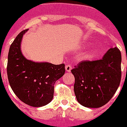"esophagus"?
I'll return each instance as SVG.
<instances>
[{"mask_svg":"<svg viewBox=\"0 0 127 127\" xmlns=\"http://www.w3.org/2000/svg\"><path fill=\"white\" fill-rule=\"evenodd\" d=\"M65 70H66V71H67V72H70L71 70V69H72V67H71L70 65L67 64L65 65Z\"/></svg>","mask_w":127,"mask_h":127,"instance_id":"1","label":"esophagus"}]
</instances>
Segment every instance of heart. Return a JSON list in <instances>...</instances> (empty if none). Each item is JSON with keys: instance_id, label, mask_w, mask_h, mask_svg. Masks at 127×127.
<instances>
[{"instance_id": "b5f03b06", "label": "heart", "mask_w": 127, "mask_h": 127, "mask_svg": "<svg viewBox=\"0 0 127 127\" xmlns=\"http://www.w3.org/2000/svg\"><path fill=\"white\" fill-rule=\"evenodd\" d=\"M98 51V49H92V51H90L88 54V57H89V58H91L92 56H94L95 54H96L97 52Z\"/></svg>"}]
</instances>
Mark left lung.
Listing matches in <instances>:
<instances>
[{"mask_svg":"<svg viewBox=\"0 0 127 127\" xmlns=\"http://www.w3.org/2000/svg\"><path fill=\"white\" fill-rule=\"evenodd\" d=\"M121 51L114 47L101 60L82 61L71 69L74 93L81 105L97 108L112 98L121 82Z\"/></svg>","mask_w":127,"mask_h":127,"instance_id":"1","label":"left lung"}]
</instances>
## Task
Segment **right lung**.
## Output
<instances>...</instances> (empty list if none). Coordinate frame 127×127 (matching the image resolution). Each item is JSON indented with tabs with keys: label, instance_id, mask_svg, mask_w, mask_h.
I'll use <instances>...</instances> for the list:
<instances>
[{
	"label": "right lung",
	"instance_id": "obj_1",
	"mask_svg": "<svg viewBox=\"0 0 127 127\" xmlns=\"http://www.w3.org/2000/svg\"><path fill=\"white\" fill-rule=\"evenodd\" d=\"M27 31H21L10 45L7 75L10 87L22 102L33 107H41L52 100L54 84L65 74V65L27 60L21 48L23 35Z\"/></svg>",
	"mask_w": 127,
	"mask_h": 127
}]
</instances>
